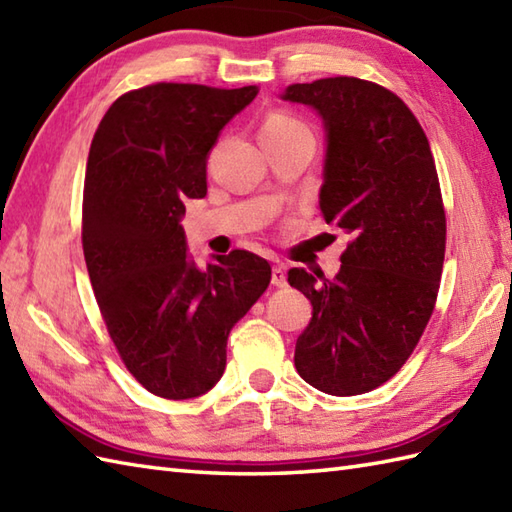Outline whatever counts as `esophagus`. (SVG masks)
<instances>
[{
	"mask_svg": "<svg viewBox=\"0 0 512 512\" xmlns=\"http://www.w3.org/2000/svg\"><path fill=\"white\" fill-rule=\"evenodd\" d=\"M270 281H273V286L284 288V286L288 284V281H286V266L277 264V266L273 268V277H270Z\"/></svg>",
	"mask_w": 512,
	"mask_h": 512,
	"instance_id": "esophagus-1",
	"label": "esophagus"
}]
</instances>
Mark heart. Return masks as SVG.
I'll return each instance as SVG.
<instances>
[{"label": "heart", "instance_id": "b5f03b06", "mask_svg": "<svg viewBox=\"0 0 512 512\" xmlns=\"http://www.w3.org/2000/svg\"><path fill=\"white\" fill-rule=\"evenodd\" d=\"M288 134H312V132L301 118L292 116L288 112L270 114L262 125V132H259V136H288Z\"/></svg>", "mask_w": 512, "mask_h": 512}]
</instances>
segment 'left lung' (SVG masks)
<instances>
[{
  "label": "left lung",
  "mask_w": 512,
  "mask_h": 512,
  "mask_svg": "<svg viewBox=\"0 0 512 512\" xmlns=\"http://www.w3.org/2000/svg\"><path fill=\"white\" fill-rule=\"evenodd\" d=\"M284 101L321 114V215L352 235L332 281L288 270L312 303L295 367L325 394H367L405 365L436 308L447 246L436 160L418 118L378 83L330 76L290 85Z\"/></svg>",
  "instance_id": "obj_1"
}]
</instances>
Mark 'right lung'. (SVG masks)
I'll return each instance as SVG.
<instances>
[{
  "mask_svg": "<svg viewBox=\"0 0 512 512\" xmlns=\"http://www.w3.org/2000/svg\"><path fill=\"white\" fill-rule=\"evenodd\" d=\"M259 92L154 83L125 92L92 138L83 255L110 339L154 396H202L226 367L233 325L264 295L270 264L231 250L206 270L187 255V198L206 195V156Z\"/></svg>",
  "mask_w": 512,
  "mask_h": 512,
  "instance_id": "add662e5",
  "label": "right lung"
}]
</instances>
